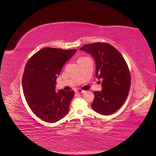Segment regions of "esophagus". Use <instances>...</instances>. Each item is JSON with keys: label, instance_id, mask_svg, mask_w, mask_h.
<instances>
[{"label": "esophagus", "instance_id": "1", "mask_svg": "<svg viewBox=\"0 0 156 156\" xmlns=\"http://www.w3.org/2000/svg\"><path fill=\"white\" fill-rule=\"evenodd\" d=\"M76 93H85V90H81V89H77L76 90Z\"/></svg>", "mask_w": 156, "mask_h": 156}]
</instances>
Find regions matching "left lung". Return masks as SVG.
Wrapping results in <instances>:
<instances>
[{
    "label": "left lung",
    "mask_w": 156,
    "mask_h": 156,
    "mask_svg": "<svg viewBox=\"0 0 156 156\" xmlns=\"http://www.w3.org/2000/svg\"><path fill=\"white\" fill-rule=\"evenodd\" d=\"M80 50L93 57L96 76L102 80V90L94 93L91 107L101 115L115 113L125 103L130 88L131 76L126 61L120 52L107 43L87 44Z\"/></svg>",
    "instance_id": "1"
}]
</instances>
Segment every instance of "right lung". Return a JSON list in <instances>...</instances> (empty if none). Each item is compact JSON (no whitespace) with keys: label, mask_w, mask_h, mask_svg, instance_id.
Listing matches in <instances>:
<instances>
[{"label":"right lung","mask_w":156,"mask_h":156,"mask_svg":"<svg viewBox=\"0 0 156 156\" xmlns=\"http://www.w3.org/2000/svg\"><path fill=\"white\" fill-rule=\"evenodd\" d=\"M77 51L44 48L27 61L23 76V93L33 113L42 120L56 122L69 112L74 91H55L57 78L62 67Z\"/></svg>","instance_id":"1"}]
</instances>
